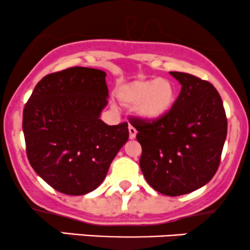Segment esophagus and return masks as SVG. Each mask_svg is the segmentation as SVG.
I'll return each instance as SVG.
<instances>
[{
    "instance_id": "34e87169",
    "label": "esophagus",
    "mask_w": 250,
    "mask_h": 250,
    "mask_svg": "<svg viewBox=\"0 0 250 250\" xmlns=\"http://www.w3.org/2000/svg\"><path fill=\"white\" fill-rule=\"evenodd\" d=\"M128 129H129V137H130L131 140L135 139V137H136V134H137V130H136V129H135L131 125H129Z\"/></svg>"
}]
</instances>
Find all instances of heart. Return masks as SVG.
I'll use <instances>...</instances> for the list:
<instances>
[{
  "instance_id": "heart-1",
  "label": "heart",
  "mask_w": 250,
  "mask_h": 250,
  "mask_svg": "<svg viewBox=\"0 0 250 250\" xmlns=\"http://www.w3.org/2000/svg\"><path fill=\"white\" fill-rule=\"evenodd\" d=\"M119 102L125 108H134L137 117L147 122L159 121L173 108L175 88L167 79L135 80L119 87Z\"/></svg>"
}]
</instances>
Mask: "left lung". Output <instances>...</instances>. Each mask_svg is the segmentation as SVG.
Segmentation results:
<instances>
[{
    "label": "left lung",
    "instance_id": "obj_1",
    "mask_svg": "<svg viewBox=\"0 0 250 250\" xmlns=\"http://www.w3.org/2000/svg\"><path fill=\"white\" fill-rule=\"evenodd\" d=\"M181 84L180 95L163 119H131L142 146L140 167L155 190L179 196L213 179L227 136L220 94L211 83L187 73L170 71Z\"/></svg>",
    "mask_w": 250,
    "mask_h": 250
}]
</instances>
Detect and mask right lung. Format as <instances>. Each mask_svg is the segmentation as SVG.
Masks as SVG:
<instances>
[{
    "label": "right lung",
    "mask_w": 250,
    "mask_h": 250,
    "mask_svg": "<svg viewBox=\"0 0 250 250\" xmlns=\"http://www.w3.org/2000/svg\"><path fill=\"white\" fill-rule=\"evenodd\" d=\"M103 70L73 67L36 84L23 110L27 155L36 174L67 195L95 190L128 141V123L100 119L108 104Z\"/></svg>",
    "instance_id": "1"
}]
</instances>
